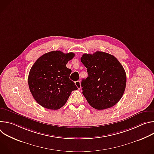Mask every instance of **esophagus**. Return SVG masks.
Here are the masks:
<instances>
[{"label": "esophagus", "instance_id": "34e87169", "mask_svg": "<svg viewBox=\"0 0 154 154\" xmlns=\"http://www.w3.org/2000/svg\"><path fill=\"white\" fill-rule=\"evenodd\" d=\"M75 84L76 86L77 87L78 89H80L81 88V83H80V81H76L75 82Z\"/></svg>", "mask_w": 154, "mask_h": 154}]
</instances>
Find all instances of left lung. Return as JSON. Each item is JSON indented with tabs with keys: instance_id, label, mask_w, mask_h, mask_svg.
Returning <instances> with one entry per match:
<instances>
[{
	"instance_id": "1",
	"label": "left lung",
	"mask_w": 154,
	"mask_h": 154,
	"mask_svg": "<svg viewBox=\"0 0 154 154\" xmlns=\"http://www.w3.org/2000/svg\"><path fill=\"white\" fill-rule=\"evenodd\" d=\"M81 61L88 74L81 83L82 93L88 103L99 110L116 105L124 93L127 81L120 62L113 55L99 51L83 54Z\"/></svg>"
}]
</instances>
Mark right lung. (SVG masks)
<instances>
[{"mask_svg": "<svg viewBox=\"0 0 154 154\" xmlns=\"http://www.w3.org/2000/svg\"><path fill=\"white\" fill-rule=\"evenodd\" d=\"M74 56L72 52L55 51L42 55L35 62L29 72L28 83L33 98L40 105L54 110L60 109L71 92L77 90L69 79L71 69L66 66Z\"/></svg>", "mask_w": 154, "mask_h": 154, "instance_id": "1", "label": "right lung"}]
</instances>
